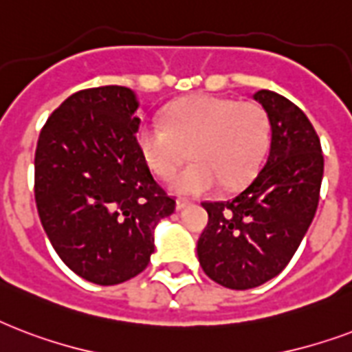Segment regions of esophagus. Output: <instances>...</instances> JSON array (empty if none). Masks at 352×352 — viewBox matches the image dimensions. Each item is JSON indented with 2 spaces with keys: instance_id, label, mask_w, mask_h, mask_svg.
<instances>
[{
  "instance_id": "1",
  "label": "esophagus",
  "mask_w": 352,
  "mask_h": 352,
  "mask_svg": "<svg viewBox=\"0 0 352 352\" xmlns=\"http://www.w3.org/2000/svg\"><path fill=\"white\" fill-rule=\"evenodd\" d=\"M190 201L189 200H185V198H178L176 200V209H185V207L189 206Z\"/></svg>"
}]
</instances>
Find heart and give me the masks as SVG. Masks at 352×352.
Returning a JSON list of instances; mask_svg holds the SVG:
<instances>
[{
    "label": "heart",
    "instance_id": "obj_1",
    "mask_svg": "<svg viewBox=\"0 0 352 352\" xmlns=\"http://www.w3.org/2000/svg\"><path fill=\"white\" fill-rule=\"evenodd\" d=\"M138 145L148 167L173 178L187 160L195 162L173 179L182 195L235 189L257 173L268 146V119L257 102L198 95L174 104L165 122L146 119L138 128Z\"/></svg>",
    "mask_w": 352,
    "mask_h": 352
}]
</instances>
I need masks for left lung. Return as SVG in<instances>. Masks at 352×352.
I'll return each instance as SVG.
<instances>
[{"mask_svg":"<svg viewBox=\"0 0 352 352\" xmlns=\"http://www.w3.org/2000/svg\"><path fill=\"white\" fill-rule=\"evenodd\" d=\"M272 128L264 167L241 195L204 201L209 222L198 239V261L207 277L231 290L274 279L303 241L320 201L321 143L312 122L287 97L261 89Z\"/></svg>","mask_w":352,"mask_h":352,"instance_id":"8db88e82","label":"left lung"}]
</instances>
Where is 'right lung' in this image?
I'll return each mask as SVG.
<instances>
[{"label": "right lung", "mask_w": 352, "mask_h": 352, "mask_svg": "<svg viewBox=\"0 0 352 352\" xmlns=\"http://www.w3.org/2000/svg\"><path fill=\"white\" fill-rule=\"evenodd\" d=\"M138 106L124 86L80 89L49 116L34 154V200L54 252L102 287L148 266L154 228L176 207L138 145Z\"/></svg>", "instance_id": "right-lung-1"}]
</instances>
